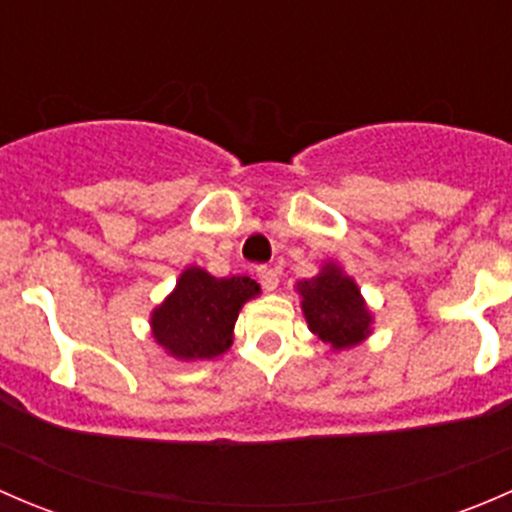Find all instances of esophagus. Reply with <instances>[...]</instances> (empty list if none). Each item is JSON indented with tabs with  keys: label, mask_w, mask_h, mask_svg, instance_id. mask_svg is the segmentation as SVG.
Wrapping results in <instances>:
<instances>
[{
	"label": "esophagus",
	"mask_w": 512,
	"mask_h": 512,
	"mask_svg": "<svg viewBox=\"0 0 512 512\" xmlns=\"http://www.w3.org/2000/svg\"><path fill=\"white\" fill-rule=\"evenodd\" d=\"M257 280H260L262 289L272 292V289H277V285H280V272L272 270V267H257Z\"/></svg>",
	"instance_id": "1"
}]
</instances>
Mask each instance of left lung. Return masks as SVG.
<instances>
[{
    "label": "left lung",
    "instance_id": "1",
    "mask_svg": "<svg viewBox=\"0 0 512 512\" xmlns=\"http://www.w3.org/2000/svg\"><path fill=\"white\" fill-rule=\"evenodd\" d=\"M302 312L309 329L332 349H349L364 342L371 332V312L359 287L342 267L329 262L317 277L297 282Z\"/></svg>",
    "mask_w": 512,
    "mask_h": 512
}]
</instances>
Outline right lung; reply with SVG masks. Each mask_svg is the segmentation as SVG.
Returning a JSON list of instances; mask_svg holds the SVG:
<instances>
[{
  "instance_id": "add662e5",
  "label": "right lung",
  "mask_w": 512,
  "mask_h": 512,
  "mask_svg": "<svg viewBox=\"0 0 512 512\" xmlns=\"http://www.w3.org/2000/svg\"><path fill=\"white\" fill-rule=\"evenodd\" d=\"M257 294L260 285L250 277H213L203 267H188L153 309V337L175 359H215L230 349L242 304Z\"/></svg>"
}]
</instances>
